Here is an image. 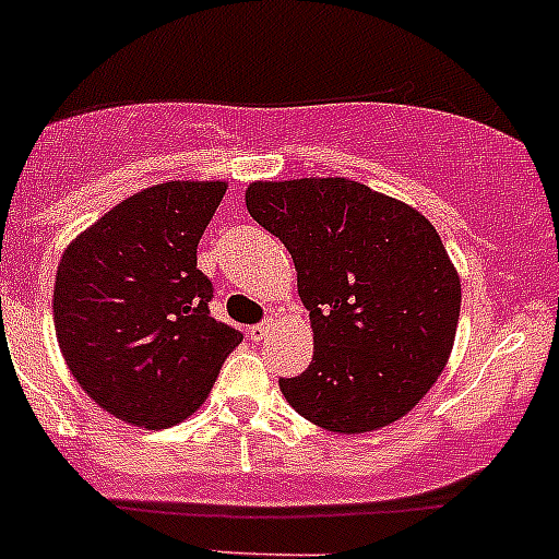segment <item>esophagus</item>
Returning <instances> with one entry per match:
<instances>
[{
    "instance_id": "esophagus-1",
    "label": "esophagus",
    "mask_w": 559,
    "mask_h": 559,
    "mask_svg": "<svg viewBox=\"0 0 559 559\" xmlns=\"http://www.w3.org/2000/svg\"><path fill=\"white\" fill-rule=\"evenodd\" d=\"M271 330H274V324L263 322V324H251V328L246 330V333H249L251 341H263V338H269Z\"/></svg>"
}]
</instances>
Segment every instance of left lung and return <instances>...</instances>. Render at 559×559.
<instances>
[{
  "mask_svg": "<svg viewBox=\"0 0 559 559\" xmlns=\"http://www.w3.org/2000/svg\"><path fill=\"white\" fill-rule=\"evenodd\" d=\"M246 210L296 265L313 360L280 380L313 426L367 433L406 417L445 369L462 283L431 221L349 179L251 181Z\"/></svg>",
  "mask_w": 559,
  "mask_h": 559,
  "instance_id": "8db88e82",
  "label": "left lung"
}]
</instances>
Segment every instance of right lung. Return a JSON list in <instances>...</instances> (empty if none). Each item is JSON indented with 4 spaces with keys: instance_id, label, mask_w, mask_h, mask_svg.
Masks as SVG:
<instances>
[{
    "instance_id": "add662e5",
    "label": "right lung",
    "mask_w": 559,
    "mask_h": 559,
    "mask_svg": "<svg viewBox=\"0 0 559 559\" xmlns=\"http://www.w3.org/2000/svg\"><path fill=\"white\" fill-rule=\"evenodd\" d=\"M226 181H165L88 226L63 251L52 294L58 347L83 392L122 423L170 428L199 412L243 341L210 316L195 249Z\"/></svg>"
}]
</instances>
